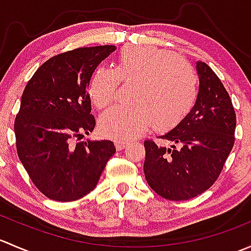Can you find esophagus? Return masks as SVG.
Instances as JSON below:
<instances>
[{
  "instance_id": "34e87169",
  "label": "esophagus",
  "mask_w": 251,
  "mask_h": 251,
  "mask_svg": "<svg viewBox=\"0 0 251 251\" xmlns=\"http://www.w3.org/2000/svg\"><path fill=\"white\" fill-rule=\"evenodd\" d=\"M114 143H115V147H116V149H118V151H123V149L125 148L126 146H127V142L121 141V140H116L115 142H114Z\"/></svg>"
}]
</instances>
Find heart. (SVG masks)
<instances>
[{"label": "heart", "mask_w": 251, "mask_h": 251, "mask_svg": "<svg viewBox=\"0 0 251 251\" xmlns=\"http://www.w3.org/2000/svg\"><path fill=\"white\" fill-rule=\"evenodd\" d=\"M119 81H133V103L115 105L100 118V132L118 140H133L151 124L158 131L174 128L191 111L198 95L193 68L156 47H125L113 70L97 68L88 85L96 107L105 108L115 100Z\"/></svg>", "instance_id": "1"}]
</instances>
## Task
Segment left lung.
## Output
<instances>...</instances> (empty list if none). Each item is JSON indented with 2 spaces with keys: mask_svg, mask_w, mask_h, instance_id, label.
Here are the masks:
<instances>
[{
  "mask_svg": "<svg viewBox=\"0 0 251 251\" xmlns=\"http://www.w3.org/2000/svg\"><path fill=\"white\" fill-rule=\"evenodd\" d=\"M199 91L194 107L159 138L170 147L144 141V176L169 201H188L209 189L221 174L234 144L235 113L221 80L197 62Z\"/></svg>",
  "mask_w": 251,
  "mask_h": 251,
  "instance_id": "1",
  "label": "left lung"
}]
</instances>
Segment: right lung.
<instances>
[{
  "instance_id": "1",
  "label": "right lung",
  "mask_w": 251,
  "mask_h": 251,
  "mask_svg": "<svg viewBox=\"0 0 251 251\" xmlns=\"http://www.w3.org/2000/svg\"><path fill=\"white\" fill-rule=\"evenodd\" d=\"M115 46L76 48L45 62L27 82L14 123L17 151L40 192L73 201L96 188L115 153L111 141H81L96 126L91 76Z\"/></svg>"
}]
</instances>
